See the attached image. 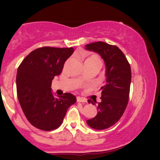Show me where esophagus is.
<instances>
[{
	"mask_svg": "<svg viewBox=\"0 0 160 160\" xmlns=\"http://www.w3.org/2000/svg\"><path fill=\"white\" fill-rule=\"evenodd\" d=\"M77 102H87V100H86V98H82V97H78L77 98Z\"/></svg>",
	"mask_w": 160,
	"mask_h": 160,
	"instance_id": "obj_1",
	"label": "esophagus"
}]
</instances>
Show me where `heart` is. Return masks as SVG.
Returning <instances> with one entry per match:
<instances>
[{
	"mask_svg": "<svg viewBox=\"0 0 160 160\" xmlns=\"http://www.w3.org/2000/svg\"><path fill=\"white\" fill-rule=\"evenodd\" d=\"M88 59H96V60H99L98 57H96V56H92L89 57V58H87V59H86V60H88Z\"/></svg>",
	"mask_w": 160,
	"mask_h": 160,
	"instance_id": "heart-1",
	"label": "heart"
}]
</instances>
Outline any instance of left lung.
Instances as JSON below:
<instances>
[{
	"mask_svg": "<svg viewBox=\"0 0 160 160\" xmlns=\"http://www.w3.org/2000/svg\"><path fill=\"white\" fill-rule=\"evenodd\" d=\"M87 50L98 53L105 63L106 82L102 89V102L98 103V113L94 118L86 120L95 129L110 128L120 120L129 98L131 67L124 53L117 46L98 41L86 45ZM89 104H95L89 99Z\"/></svg>",
	"mask_w": 160,
	"mask_h": 160,
	"instance_id": "8db88e82",
	"label": "left lung"
}]
</instances>
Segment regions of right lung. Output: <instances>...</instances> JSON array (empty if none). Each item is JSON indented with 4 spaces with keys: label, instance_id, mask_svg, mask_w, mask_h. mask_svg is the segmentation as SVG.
<instances>
[{
    "label": "right lung",
    "instance_id": "1",
    "mask_svg": "<svg viewBox=\"0 0 160 160\" xmlns=\"http://www.w3.org/2000/svg\"><path fill=\"white\" fill-rule=\"evenodd\" d=\"M74 51L72 47L36 49L18 68L16 89L19 104L29 122L40 130L51 131L59 127L68 109L77 102L71 93L55 98L51 89L55 76L61 74Z\"/></svg>",
    "mask_w": 160,
    "mask_h": 160
}]
</instances>
